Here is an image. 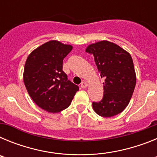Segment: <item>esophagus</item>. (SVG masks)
<instances>
[{"label":"esophagus","mask_w":157,"mask_h":157,"mask_svg":"<svg viewBox=\"0 0 157 157\" xmlns=\"http://www.w3.org/2000/svg\"><path fill=\"white\" fill-rule=\"evenodd\" d=\"M87 86H88V84H87L86 82H82L81 83V86H81V88L85 89V88H86Z\"/></svg>","instance_id":"34e87169"}]
</instances>
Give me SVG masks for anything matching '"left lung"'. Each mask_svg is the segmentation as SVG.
Instances as JSON below:
<instances>
[{"instance_id": "left-lung-1", "label": "left lung", "mask_w": 157, "mask_h": 157, "mask_svg": "<svg viewBox=\"0 0 157 157\" xmlns=\"http://www.w3.org/2000/svg\"><path fill=\"white\" fill-rule=\"evenodd\" d=\"M86 52L94 55L103 82L104 96L93 102L94 112L102 117H112L127 108L136 85V73L130 54L109 41L89 45Z\"/></svg>"}]
</instances>
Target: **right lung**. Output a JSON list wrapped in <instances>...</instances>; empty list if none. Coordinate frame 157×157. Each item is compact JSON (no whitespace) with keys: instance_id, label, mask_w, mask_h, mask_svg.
Instances as JSON below:
<instances>
[{"instance_id":"add662e5","label":"right lung","mask_w":157,"mask_h":157,"mask_svg":"<svg viewBox=\"0 0 157 157\" xmlns=\"http://www.w3.org/2000/svg\"><path fill=\"white\" fill-rule=\"evenodd\" d=\"M72 48V45L52 40L32 51L26 60L25 86L34 103L48 112L64 110L78 90L62 70L63 58Z\"/></svg>"}]
</instances>
